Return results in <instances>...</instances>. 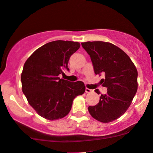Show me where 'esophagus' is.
I'll use <instances>...</instances> for the list:
<instances>
[{
	"label": "esophagus",
	"instance_id": "34e87169",
	"mask_svg": "<svg viewBox=\"0 0 153 153\" xmlns=\"http://www.w3.org/2000/svg\"><path fill=\"white\" fill-rule=\"evenodd\" d=\"M92 91H93L92 89H90L88 88H85V93H91Z\"/></svg>",
	"mask_w": 153,
	"mask_h": 153
}]
</instances>
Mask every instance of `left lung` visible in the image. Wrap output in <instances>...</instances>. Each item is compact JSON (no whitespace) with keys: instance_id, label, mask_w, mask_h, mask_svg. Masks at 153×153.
I'll use <instances>...</instances> for the list:
<instances>
[{"instance_id":"obj_1","label":"left lung","mask_w":153,"mask_h":153,"mask_svg":"<svg viewBox=\"0 0 153 153\" xmlns=\"http://www.w3.org/2000/svg\"><path fill=\"white\" fill-rule=\"evenodd\" d=\"M81 45L90 56L96 75H105L100 83L107 88L97 105L88 107V112L98 121L110 123L123 115L131 104L138 88L137 70L128 55L111 43L88 41ZM95 91L100 94L98 89Z\"/></svg>"}]
</instances>
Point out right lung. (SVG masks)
Returning <instances> with one entry per match:
<instances>
[{"label": "right lung", "instance_id": "right-lung-1", "mask_svg": "<svg viewBox=\"0 0 153 153\" xmlns=\"http://www.w3.org/2000/svg\"><path fill=\"white\" fill-rule=\"evenodd\" d=\"M80 48L78 42L55 41L36 50L24 65L21 74L22 91L30 105L43 118L55 120L65 117L74 99L85 92L82 81L72 83L59 78L69 70L68 61Z\"/></svg>", "mask_w": 153, "mask_h": 153}]
</instances>
